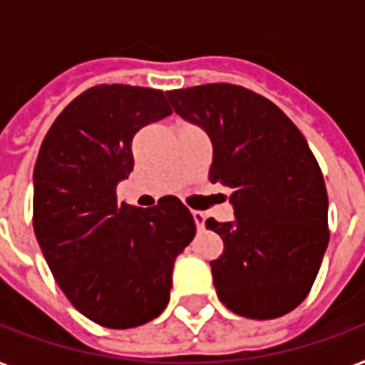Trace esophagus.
I'll use <instances>...</instances> for the list:
<instances>
[{"label": "esophagus", "mask_w": 365, "mask_h": 365, "mask_svg": "<svg viewBox=\"0 0 365 365\" xmlns=\"http://www.w3.org/2000/svg\"><path fill=\"white\" fill-rule=\"evenodd\" d=\"M191 216H193L195 225H197V229H202V227H205V214H202V212L193 210V212H191Z\"/></svg>", "instance_id": "obj_1"}]
</instances>
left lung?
Here are the masks:
<instances>
[{"label": "left lung", "mask_w": 365, "mask_h": 365, "mask_svg": "<svg viewBox=\"0 0 365 365\" xmlns=\"http://www.w3.org/2000/svg\"><path fill=\"white\" fill-rule=\"evenodd\" d=\"M210 136L208 180L233 193L235 222L206 220L223 240L210 261L217 297L235 314H288L311 292L328 248V193L299 128L265 96L231 83L166 93Z\"/></svg>", "instance_id": "left-lung-1"}]
</instances>
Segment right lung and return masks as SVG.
I'll list each match as a JSON object with an SVG mask.
<instances>
[{
  "label": "right lung",
  "instance_id": "right-lung-1",
  "mask_svg": "<svg viewBox=\"0 0 365 365\" xmlns=\"http://www.w3.org/2000/svg\"><path fill=\"white\" fill-rule=\"evenodd\" d=\"M170 113L163 91L96 85L66 106L37 155L36 239L71 305L106 328H136L165 311L174 261L195 237L176 197L145 210L117 202L136 132Z\"/></svg>",
  "mask_w": 365,
  "mask_h": 365
}]
</instances>
